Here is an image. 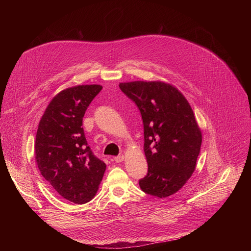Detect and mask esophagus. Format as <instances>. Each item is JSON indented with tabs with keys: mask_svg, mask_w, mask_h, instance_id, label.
<instances>
[{
	"mask_svg": "<svg viewBox=\"0 0 251 251\" xmlns=\"http://www.w3.org/2000/svg\"><path fill=\"white\" fill-rule=\"evenodd\" d=\"M114 161H115L116 163H121V162L124 161V156H123V155H119V156H117V157L114 158Z\"/></svg>",
	"mask_w": 251,
	"mask_h": 251,
	"instance_id": "obj_1",
	"label": "esophagus"
}]
</instances>
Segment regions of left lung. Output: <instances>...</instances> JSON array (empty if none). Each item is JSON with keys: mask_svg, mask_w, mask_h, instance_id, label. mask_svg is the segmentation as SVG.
Listing matches in <instances>:
<instances>
[{"mask_svg": "<svg viewBox=\"0 0 251 251\" xmlns=\"http://www.w3.org/2000/svg\"><path fill=\"white\" fill-rule=\"evenodd\" d=\"M140 109L144 124L148 174L141 190L160 199L180 191L196 170L202 141L201 128L184 94L160 81L119 83Z\"/></svg>", "mask_w": 251, "mask_h": 251, "instance_id": "8db88e82", "label": "left lung"}]
</instances>
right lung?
I'll list each match as a JSON object with an SVG mask.
<instances>
[{
	"mask_svg": "<svg viewBox=\"0 0 251 251\" xmlns=\"http://www.w3.org/2000/svg\"><path fill=\"white\" fill-rule=\"evenodd\" d=\"M99 84L75 85L58 92L42 116L34 143L38 168L60 198L82 204L96 195L106 164L96 158L84 136L82 119L100 92Z\"/></svg>",
	"mask_w": 251,
	"mask_h": 251,
	"instance_id": "right-lung-1",
	"label": "right lung"
}]
</instances>
